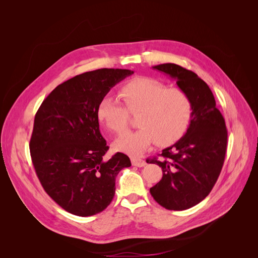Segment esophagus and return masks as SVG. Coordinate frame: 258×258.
Masks as SVG:
<instances>
[{
	"mask_svg": "<svg viewBox=\"0 0 258 258\" xmlns=\"http://www.w3.org/2000/svg\"><path fill=\"white\" fill-rule=\"evenodd\" d=\"M132 164L134 166H137V167H143L146 165V162L142 159H137V158H133L132 159Z\"/></svg>",
	"mask_w": 258,
	"mask_h": 258,
	"instance_id": "34e87169",
	"label": "esophagus"
}]
</instances>
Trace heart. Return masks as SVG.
<instances>
[{"label": "heart", "instance_id": "1", "mask_svg": "<svg viewBox=\"0 0 258 258\" xmlns=\"http://www.w3.org/2000/svg\"><path fill=\"white\" fill-rule=\"evenodd\" d=\"M122 104L117 98L104 96L97 115L112 132H124L130 122V113L139 114L140 127L127 132L115 141L118 151L133 157H140L154 142L165 146L179 140L188 127L192 114V103L188 94L178 88H167L151 77L133 78L119 90Z\"/></svg>", "mask_w": 258, "mask_h": 258}]
</instances>
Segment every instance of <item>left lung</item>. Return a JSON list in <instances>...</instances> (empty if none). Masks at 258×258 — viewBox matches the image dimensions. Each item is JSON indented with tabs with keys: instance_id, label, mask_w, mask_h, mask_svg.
<instances>
[{
	"instance_id": "1",
	"label": "left lung",
	"mask_w": 258,
	"mask_h": 258,
	"mask_svg": "<svg viewBox=\"0 0 258 258\" xmlns=\"http://www.w3.org/2000/svg\"><path fill=\"white\" fill-rule=\"evenodd\" d=\"M153 69L174 79L179 89L188 94L192 114L180 140L164 148L159 159L146 160L163 171V177L150 191L162 207L186 210L210 194L221 173L227 150L225 120L208 85L195 72L175 63H162Z\"/></svg>"
}]
</instances>
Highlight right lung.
<instances>
[{
    "label": "right lung",
    "instance_id": "add662e5",
    "mask_svg": "<svg viewBox=\"0 0 258 258\" xmlns=\"http://www.w3.org/2000/svg\"><path fill=\"white\" fill-rule=\"evenodd\" d=\"M126 69H98L57 86L34 118L30 154L45 191L66 211L91 216L104 210L115 196L116 177L130 158L108 150L98 122L100 100L125 77Z\"/></svg>",
    "mask_w": 258,
    "mask_h": 258
}]
</instances>
